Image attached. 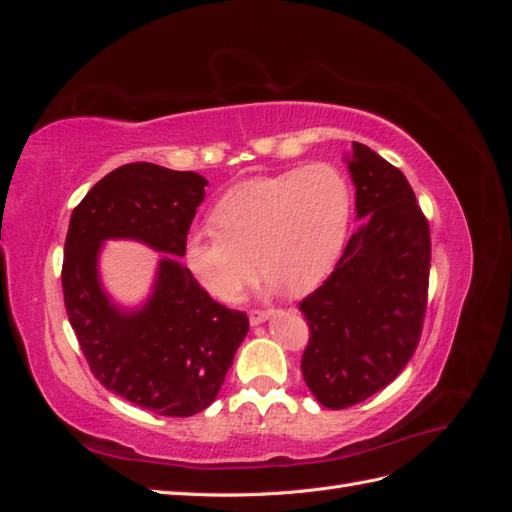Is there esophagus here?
Returning a JSON list of instances; mask_svg holds the SVG:
<instances>
[{
  "instance_id": "1",
  "label": "esophagus",
  "mask_w": 512,
  "mask_h": 512,
  "mask_svg": "<svg viewBox=\"0 0 512 512\" xmlns=\"http://www.w3.org/2000/svg\"><path fill=\"white\" fill-rule=\"evenodd\" d=\"M271 309H252L250 312V324L252 327H258V324H262V322H267L269 318H271Z\"/></svg>"
}]
</instances>
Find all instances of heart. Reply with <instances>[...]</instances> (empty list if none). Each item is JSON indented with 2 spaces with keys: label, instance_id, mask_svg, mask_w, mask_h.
I'll return each instance as SVG.
<instances>
[{
  "label": "heart",
  "instance_id": "heart-1",
  "mask_svg": "<svg viewBox=\"0 0 512 512\" xmlns=\"http://www.w3.org/2000/svg\"><path fill=\"white\" fill-rule=\"evenodd\" d=\"M352 215V190L333 164L252 177L213 207V226L183 239V262L196 284L220 303H237L258 269L267 288L301 294L316 288L342 256Z\"/></svg>",
  "mask_w": 512,
  "mask_h": 512
}]
</instances>
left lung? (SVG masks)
<instances>
[{"instance_id": "left-lung-1", "label": "left lung", "mask_w": 512, "mask_h": 512, "mask_svg": "<svg viewBox=\"0 0 512 512\" xmlns=\"http://www.w3.org/2000/svg\"><path fill=\"white\" fill-rule=\"evenodd\" d=\"M359 230L335 271L301 301V371L318 404L342 410L391 384L418 346L427 307L429 224L399 168L352 143L344 158Z\"/></svg>"}]
</instances>
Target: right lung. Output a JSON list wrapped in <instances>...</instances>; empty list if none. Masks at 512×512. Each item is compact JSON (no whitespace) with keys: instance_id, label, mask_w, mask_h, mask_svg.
<instances>
[{"instance_id":"1","label":"right lung","mask_w":512,"mask_h":512,"mask_svg":"<svg viewBox=\"0 0 512 512\" xmlns=\"http://www.w3.org/2000/svg\"><path fill=\"white\" fill-rule=\"evenodd\" d=\"M209 181L151 162L115 168L72 211L64 247L66 312L94 376L108 391L162 416H192L218 397L250 331L183 267V239ZM138 240L163 256L148 299L119 306L99 277L106 240Z\"/></svg>"}]
</instances>
